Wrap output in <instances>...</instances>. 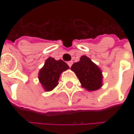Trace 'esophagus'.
I'll return each instance as SVG.
<instances>
[{
	"instance_id": "34e87169",
	"label": "esophagus",
	"mask_w": 134,
	"mask_h": 134,
	"mask_svg": "<svg viewBox=\"0 0 134 134\" xmlns=\"http://www.w3.org/2000/svg\"><path fill=\"white\" fill-rule=\"evenodd\" d=\"M72 64H73L72 61H70V62H67V64L69 65V67H71L72 65Z\"/></svg>"
}]
</instances>
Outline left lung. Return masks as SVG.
I'll use <instances>...</instances> for the list:
<instances>
[{
  "instance_id": "1",
  "label": "left lung",
  "mask_w": 134,
  "mask_h": 134,
  "mask_svg": "<svg viewBox=\"0 0 134 134\" xmlns=\"http://www.w3.org/2000/svg\"><path fill=\"white\" fill-rule=\"evenodd\" d=\"M71 70L82 84V86L89 91H94L102 86V72L99 67L86 56L80 57V60L72 65Z\"/></svg>"
}]
</instances>
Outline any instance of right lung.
Here are the masks:
<instances>
[{"instance_id": "obj_1", "label": "right lung", "mask_w": 134, "mask_h": 134, "mask_svg": "<svg viewBox=\"0 0 134 134\" xmlns=\"http://www.w3.org/2000/svg\"><path fill=\"white\" fill-rule=\"evenodd\" d=\"M67 69L69 66L62 59L55 60L52 57L47 59L38 73L39 81L44 90L50 91L57 87L60 74Z\"/></svg>"}]
</instances>
